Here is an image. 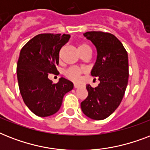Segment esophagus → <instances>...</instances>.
<instances>
[{"mask_svg": "<svg viewBox=\"0 0 150 150\" xmlns=\"http://www.w3.org/2000/svg\"><path fill=\"white\" fill-rule=\"evenodd\" d=\"M74 87H75V88H79V84H77V83H75V84H74Z\"/></svg>", "mask_w": 150, "mask_h": 150, "instance_id": "obj_1", "label": "esophagus"}]
</instances>
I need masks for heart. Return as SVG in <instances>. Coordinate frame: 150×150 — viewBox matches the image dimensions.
Wrapping results in <instances>:
<instances>
[{"instance_id": "1", "label": "heart", "mask_w": 150, "mask_h": 150, "mask_svg": "<svg viewBox=\"0 0 150 150\" xmlns=\"http://www.w3.org/2000/svg\"><path fill=\"white\" fill-rule=\"evenodd\" d=\"M88 48L90 49L89 46L86 44V43H80L79 46V51L85 50V49H88ZM83 71H84V69L82 68H79V67H70V68H67L64 71V75L68 79H69L71 81L76 82V81L79 79L80 75H82Z\"/></svg>"}]
</instances>
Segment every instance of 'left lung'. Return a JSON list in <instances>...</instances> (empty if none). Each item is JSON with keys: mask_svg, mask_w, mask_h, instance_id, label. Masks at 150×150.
Wrapping results in <instances>:
<instances>
[{"mask_svg": "<svg viewBox=\"0 0 150 150\" xmlns=\"http://www.w3.org/2000/svg\"><path fill=\"white\" fill-rule=\"evenodd\" d=\"M88 40L96 47L97 57L91 71L100 84L87 85V98L81 103L85 115L93 120L107 118L117 108L125 95L128 81V53L116 36L109 33L86 32Z\"/></svg>", "mask_w": 150, "mask_h": 150, "instance_id": "obj_1", "label": "left lung"}]
</instances>
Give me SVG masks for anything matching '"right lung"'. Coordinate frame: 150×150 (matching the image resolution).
I'll list each match as a JSON object with an SVG mask.
<instances>
[{
    "mask_svg": "<svg viewBox=\"0 0 150 150\" xmlns=\"http://www.w3.org/2000/svg\"><path fill=\"white\" fill-rule=\"evenodd\" d=\"M70 35L43 33L31 39L22 48L17 63L20 93L28 108L39 117H48L58 111L64 96L74 85L61 78L54 84L49 74L57 72L59 52Z\"/></svg>",
    "mask_w": 150,
    "mask_h": 150,
    "instance_id": "1",
    "label": "right lung"
}]
</instances>
